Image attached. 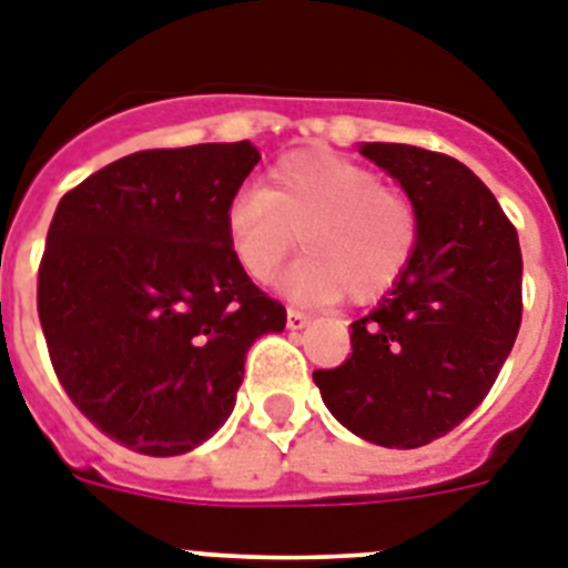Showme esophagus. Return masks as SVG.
Segmentation results:
<instances>
[{
  "instance_id": "obj_1",
  "label": "esophagus",
  "mask_w": 568,
  "mask_h": 568,
  "mask_svg": "<svg viewBox=\"0 0 568 568\" xmlns=\"http://www.w3.org/2000/svg\"><path fill=\"white\" fill-rule=\"evenodd\" d=\"M312 317L306 315V312H300V308H288V329H303V326L308 324Z\"/></svg>"
}]
</instances>
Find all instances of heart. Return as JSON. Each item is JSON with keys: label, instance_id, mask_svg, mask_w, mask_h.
Returning <instances> with one entry per match:
<instances>
[{"label": "heart", "instance_id": "1", "mask_svg": "<svg viewBox=\"0 0 568 568\" xmlns=\"http://www.w3.org/2000/svg\"><path fill=\"white\" fill-rule=\"evenodd\" d=\"M224 233L239 268L256 283L283 268L303 233L308 253L288 271L285 288L308 303L347 294L371 303L412 265L419 206L367 165L312 149L283 156L265 189H239L224 210Z\"/></svg>", "mask_w": 568, "mask_h": 568}]
</instances>
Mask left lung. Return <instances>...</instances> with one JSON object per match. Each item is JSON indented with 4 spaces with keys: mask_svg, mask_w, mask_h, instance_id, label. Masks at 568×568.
Wrapping results in <instances>:
<instances>
[{
    "mask_svg": "<svg viewBox=\"0 0 568 568\" xmlns=\"http://www.w3.org/2000/svg\"><path fill=\"white\" fill-rule=\"evenodd\" d=\"M419 206V244L399 283L349 324L353 353L315 371L341 426L417 449L490 394L523 324V251L499 201L467 165L403 142H364Z\"/></svg>",
    "mask_w": 568,
    "mask_h": 568,
    "instance_id": "8db88e82",
    "label": "left lung"
}]
</instances>
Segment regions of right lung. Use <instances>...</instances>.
<instances>
[{
	"label": "right lung",
	"instance_id": "1",
	"mask_svg": "<svg viewBox=\"0 0 568 568\" xmlns=\"http://www.w3.org/2000/svg\"><path fill=\"white\" fill-rule=\"evenodd\" d=\"M251 142L128 154L60 197L37 315L60 385L128 449L172 458L224 426L260 335L285 306L239 268L224 210Z\"/></svg>",
	"mask_w": 568,
	"mask_h": 568
}]
</instances>
